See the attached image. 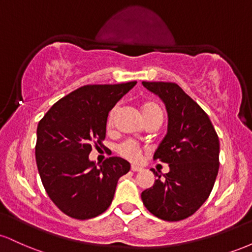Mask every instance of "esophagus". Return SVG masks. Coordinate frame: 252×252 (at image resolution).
Wrapping results in <instances>:
<instances>
[{
	"label": "esophagus",
	"mask_w": 252,
	"mask_h": 252,
	"mask_svg": "<svg viewBox=\"0 0 252 252\" xmlns=\"http://www.w3.org/2000/svg\"><path fill=\"white\" fill-rule=\"evenodd\" d=\"M143 168L140 166H136V164H131V170L132 172H141Z\"/></svg>",
	"instance_id": "esophagus-1"
}]
</instances>
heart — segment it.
Wrapping results in <instances>:
<instances>
[{"mask_svg":"<svg viewBox=\"0 0 252 252\" xmlns=\"http://www.w3.org/2000/svg\"><path fill=\"white\" fill-rule=\"evenodd\" d=\"M116 112H117V106H115V108L110 110L108 115V126H112V122H114V118H115V115H116ZM141 114H142L144 122L148 120H152V118L154 117H161V118L163 117L162 110H161L160 106L154 102H144L142 105H141ZM118 153H120L121 156L128 158V160L136 161L138 158H140L141 150H140V147H138L136 143L131 142V141H126V142L122 143L120 147H118Z\"/></svg>","mask_w":252,"mask_h":252,"instance_id":"b5f03b06","label":"heart"}]
</instances>
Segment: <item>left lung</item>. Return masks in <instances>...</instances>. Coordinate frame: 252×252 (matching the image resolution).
Instances as JSON below:
<instances>
[{"mask_svg": "<svg viewBox=\"0 0 252 252\" xmlns=\"http://www.w3.org/2000/svg\"><path fill=\"white\" fill-rule=\"evenodd\" d=\"M167 109V134L154 153L168 163L141 198L150 213L167 221L189 218L209 198L219 169V138L209 116L178 84L142 82ZM164 178H162V176Z\"/></svg>", "mask_w": 252, "mask_h": 252, "instance_id": "8db88e82", "label": "left lung"}]
</instances>
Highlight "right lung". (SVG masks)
Masks as SVG:
<instances>
[{
    "instance_id": "obj_1",
    "label": "right lung",
    "mask_w": 252,
    "mask_h": 252,
    "mask_svg": "<svg viewBox=\"0 0 252 252\" xmlns=\"http://www.w3.org/2000/svg\"><path fill=\"white\" fill-rule=\"evenodd\" d=\"M136 85H86L62 98L37 124L35 160L51 200L72 218L91 219L108 210L118 179L130 163L112 156L91 161L92 144L105 138L110 110Z\"/></svg>"
}]
</instances>
